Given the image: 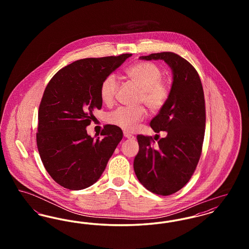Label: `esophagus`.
<instances>
[{
    "instance_id": "1",
    "label": "esophagus",
    "mask_w": 249,
    "mask_h": 249,
    "mask_svg": "<svg viewBox=\"0 0 249 249\" xmlns=\"http://www.w3.org/2000/svg\"><path fill=\"white\" fill-rule=\"evenodd\" d=\"M123 134H124V137H125V138H128V139H133V138H134L133 135H131V134H130V133L127 132V131H124Z\"/></svg>"
}]
</instances>
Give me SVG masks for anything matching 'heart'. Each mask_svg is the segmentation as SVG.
Segmentation results:
<instances>
[{"mask_svg":"<svg viewBox=\"0 0 249 249\" xmlns=\"http://www.w3.org/2000/svg\"><path fill=\"white\" fill-rule=\"evenodd\" d=\"M125 74L141 89L139 104H143L151 113H158L164 107L170 95V87L161 79L162 71L156 64L136 62L126 69ZM118 89L119 82L116 75H107L100 87L102 102L111 106L115 102ZM144 117L145 111L142 107H119L107 115V122L122 130L131 131Z\"/></svg>","mask_w":249,"mask_h":249,"instance_id":"1","label":"heart"}]
</instances>
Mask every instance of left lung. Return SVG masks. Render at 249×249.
Instances as JSON below:
<instances>
[{
  "mask_svg": "<svg viewBox=\"0 0 249 249\" xmlns=\"http://www.w3.org/2000/svg\"><path fill=\"white\" fill-rule=\"evenodd\" d=\"M140 59H162L173 71L167 103L150 121L155 132L163 130L166 136L156 143L151 136L137 135L139 152L133 161L142 186L155 194L168 196L190 181L201 157L205 130L202 85L195 68L176 53H154Z\"/></svg>",
  "mask_w": 249,
  "mask_h": 249,
  "instance_id": "obj_1",
  "label": "left lung"
}]
</instances>
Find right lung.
Instances as JSON below:
<instances>
[{"label":"right lung","mask_w":249,"mask_h":249,"mask_svg":"<svg viewBox=\"0 0 249 249\" xmlns=\"http://www.w3.org/2000/svg\"><path fill=\"white\" fill-rule=\"evenodd\" d=\"M130 56L79 59L48 82L38 111L36 142L46 170L61 187L80 190L93 185L121 141L123 132L114 125H106L96 138L86 128L93 110L103 106V80Z\"/></svg>","instance_id":"right-lung-1"}]
</instances>
